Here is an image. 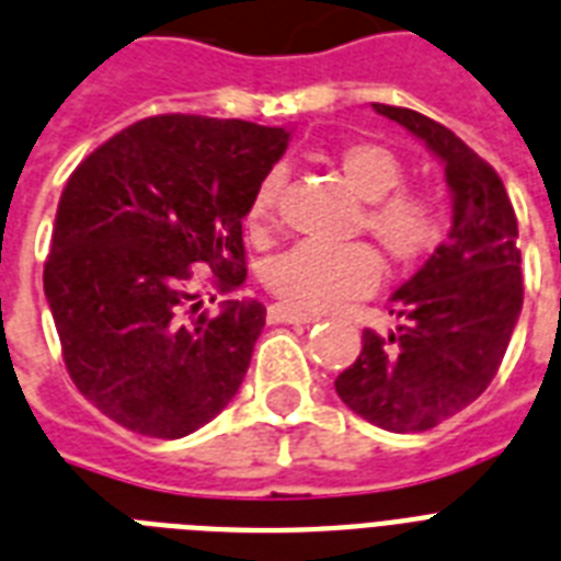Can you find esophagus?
I'll return each instance as SVG.
<instances>
[{
  "mask_svg": "<svg viewBox=\"0 0 561 561\" xmlns=\"http://www.w3.org/2000/svg\"><path fill=\"white\" fill-rule=\"evenodd\" d=\"M313 320H320V317H317V313L294 311L288 305H271V308H267V322H273V325H279V322H285V325H305V322Z\"/></svg>",
  "mask_w": 561,
  "mask_h": 561,
  "instance_id": "obj_1",
  "label": "esophagus"
}]
</instances>
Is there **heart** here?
<instances>
[{
  "instance_id": "b5f03b06",
  "label": "heart",
  "mask_w": 561,
  "mask_h": 561,
  "mask_svg": "<svg viewBox=\"0 0 561 561\" xmlns=\"http://www.w3.org/2000/svg\"><path fill=\"white\" fill-rule=\"evenodd\" d=\"M336 170L363 204L359 230H366L394 265H412L440 239V209L426 193L403 190V161L383 144H348L336 152ZM282 172L259 181L244 225L253 239H267L276 225ZM380 259L368 244H320L299 241L279 253L265 271L271 294L294 311H320L375 288Z\"/></svg>"
}]
</instances>
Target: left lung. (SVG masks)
I'll use <instances>...</instances> for the list:
<instances>
[{
    "label": "left lung",
    "instance_id": "obj_1",
    "mask_svg": "<svg viewBox=\"0 0 561 561\" xmlns=\"http://www.w3.org/2000/svg\"><path fill=\"white\" fill-rule=\"evenodd\" d=\"M444 161L453 227L426 265L391 294L389 334L363 331V352L336 377L345 407L389 432H426L490 386L522 313L518 221L499 172L455 131L412 108L371 103Z\"/></svg>",
    "mask_w": 561,
    "mask_h": 561
}]
</instances>
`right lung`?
<instances>
[{
	"label": "right lung",
	"instance_id": "add662e5",
	"mask_svg": "<svg viewBox=\"0 0 561 561\" xmlns=\"http://www.w3.org/2000/svg\"><path fill=\"white\" fill-rule=\"evenodd\" d=\"M290 131L158 115L85 158L59 195L43 285L62 359L89 403L149 438H184L233 400L265 305L216 294L248 279L241 218ZM216 299V296H213Z\"/></svg>",
	"mask_w": 561,
	"mask_h": 561
}]
</instances>
